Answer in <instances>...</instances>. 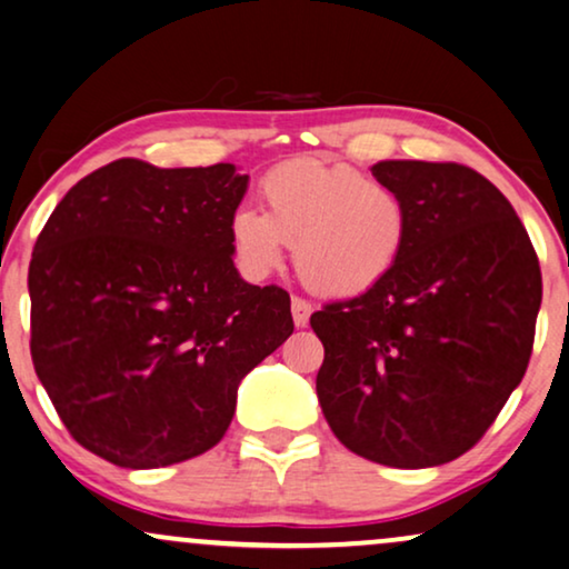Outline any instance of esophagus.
Segmentation results:
<instances>
[{
	"instance_id": "34e87169",
	"label": "esophagus",
	"mask_w": 569,
	"mask_h": 569,
	"mask_svg": "<svg viewBox=\"0 0 569 569\" xmlns=\"http://www.w3.org/2000/svg\"><path fill=\"white\" fill-rule=\"evenodd\" d=\"M291 315H293V322H297V328H307L309 317H312V305H309L307 299L293 297L291 299Z\"/></svg>"
}]
</instances>
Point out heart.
<instances>
[{
	"instance_id": "1",
	"label": "heart",
	"mask_w": 569,
	"mask_h": 569,
	"mask_svg": "<svg viewBox=\"0 0 569 569\" xmlns=\"http://www.w3.org/2000/svg\"><path fill=\"white\" fill-rule=\"evenodd\" d=\"M262 213L239 208L229 239L239 268L268 276L293 247L307 289L353 297L396 268L411 233L403 194L346 163L293 161L260 181Z\"/></svg>"
}]
</instances>
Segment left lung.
<instances>
[{"mask_svg": "<svg viewBox=\"0 0 569 569\" xmlns=\"http://www.w3.org/2000/svg\"><path fill=\"white\" fill-rule=\"evenodd\" d=\"M403 194L408 244L388 276L312 315L325 346L317 398L332 435L392 468L473 448L533 351L541 268L507 197L463 163L382 161Z\"/></svg>", "mask_w": 569, "mask_h": 569, "instance_id": "left-lung-1", "label": "left lung"}]
</instances>
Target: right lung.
<instances>
[{
  "label": "right lung",
  "mask_w": 569,
  "mask_h": 569,
  "mask_svg": "<svg viewBox=\"0 0 569 569\" xmlns=\"http://www.w3.org/2000/svg\"><path fill=\"white\" fill-rule=\"evenodd\" d=\"M231 163L119 158L80 179L28 268L30 356L59 419L113 466L161 468L221 442L247 372L293 332L280 286L233 268Z\"/></svg>",
  "instance_id": "1"
}]
</instances>
